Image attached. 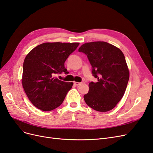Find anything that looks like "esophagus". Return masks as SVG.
Wrapping results in <instances>:
<instances>
[{
    "instance_id": "34e87169",
    "label": "esophagus",
    "mask_w": 153,
    "mask_h": 153,
    "mask_svg": "<svg viewBox=\"0 0 153 153\" xmlns=\"http://www.w3.org/2000/svg\"><path fill=\"white\" fill-rule=\"evenodd\" d=\"M81 84V83H80V82H74V84H75V85H79L80 84Z\"/></svg>"
}]
</instances>
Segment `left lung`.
I'll list each match as a JSON object with an SVG mask.
<instances>
[{
  "instance_id": "obj_1",
  "label": "left lung",
  "mask_w": 153,
  "mask_h": 153,
  "mask_svg": "<svg viewBox=\"0 0 153 153\" xmlns=\"http://www.w3.org/2000/svg\"><path fill=\"white\" fill-rule=\"evenodd\" d=\"M85 53L92 66L97 82L89 83L84 96L86 104L98 112L113 109L124 96L129 73L122 51L104 41L87 43L78 49Z\"/></svg>"
}]
</instances>
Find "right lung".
I'll return each mask as SVG.
<instances>
[{
	"label": "right lung",
	"instance_id": "add662e5",
	"mask_svg": "<svg viewBox=\"0 0 153 153\" xmlns=\"http://www.w3.org/2000/svg\"><path fill=\"white\" fill-rule=\"evenodd\" d=\"M78 45V43H45L27 55L23 64L22 85L36 108L50 111L62 103L73 83L53 76L68 73L64 62Z\"/></svg>",
	"mask_w": 153,
	"mask_h": 153
}]
</instances>
